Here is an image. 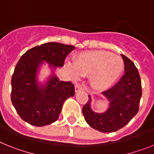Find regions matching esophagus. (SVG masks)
<instances>
[{
	"label": "esophagus",
	"instance_id": "1",
	"mask_svg": "<svg viewBox=\"0 0 154 154\" xmlns=\"http://www.w3.org/2000/svg\"><path fill=\"white\" fill-rule=\"evenodd\" d=\"M83 91V88L81 87L80 85H75V92L77 93L78 92V91Z\"/></svg>",
	"mask_w": 154,
	"mask_h": 154
}]
</instances>
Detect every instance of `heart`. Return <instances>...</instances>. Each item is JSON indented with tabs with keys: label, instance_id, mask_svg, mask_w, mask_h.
Wrapping results in <instances>:
<instances>
[{
	"label": "heart",
	"instance_id": "1",
	"mask_svg": "<svg viewBox=\"0 0 154 154\" xmlns=\"http://www.w3.org/2000/svg\"><path fill=\"white\" fill-rule=\"evenodd\" d=\"M124 66L121 57L104 51H82L73 58V65L67 64L74 79L90 75L91 86L98 90L112 87L123 72Z\"/></svg>",
	"mask_w": 154,
	"mask_h": 154
}]
</instances>
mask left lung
Wrapping results in <instances>:
<instances>
[{
  "instance_id": "obj_1",
  "label": "left lung",
  "mask_w": 154,
  "mask_h": 154,
  "mask_svg": "<svg viewBox=\"0 0 154 154\" xmlns=\"http://www.w3.org/2000/svg\"><path fill=\"white\" fill-rule=\"evenodd\" d=\"M125 64V74L113 88L102 92L109 102L103 113H96L91 108V96L83 107L85 121L91 128L101 132H113L122 128L139 111L142 86L139 71L135 64L121 55Z\"/></svg>"
}]
</instances>
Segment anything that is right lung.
<instances>
[{
  "label": "right lung",
  "mask_w": 154,
  "mask_h": 154,
  "mask_svg": "<svg viewBox=\"0 0 154 154\" xmlns=\"http://www.w3.org/2000/svg\"><path fill=\"white\" fill-rule=\"evenodd\" d=\"M75 47L48 42L29 49L18 62L11 78V102L23 121L37 127L58 120L63 103L75 95L74 85L59 81L55 70ZM46 62L50 74L40 81L39 71Z\"/></svg>",
  "instance_id": "obj_1"
}]
</instances>
